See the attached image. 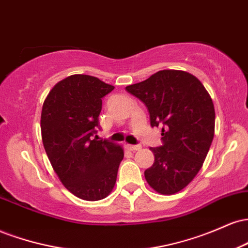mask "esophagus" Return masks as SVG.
Here are the masks:
<instances>
[{"mask_svg":"<svg viewBox=\"0 0 248 248\" xmlns=\"http://www.w3.org/2000/svg\"><path fill=\"white\" fill-rule=\"evenodd\" d=\"M127 148L132 152H136V150H140L141 146H134V144H127Z\"/></svg>","mask_w":248,"mask_h":248,"instance_id":"obj_1","label":"esophagus"}]
</instances>
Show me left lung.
Segmentation results:
<instances>
[{
	"instance_id": "8db88e82",
	"label": "left lung",
	"mask_w": 248,
	"mask_h": 248,
	"mask_svg": "<svg viewBox=\"0 0 248 248\" xmlns=\"http://www.w3.org/2000/svg\"><path fill=\"white\" fill-rule=\"evenodd\" d=\"M126 90L146 105L152 127L162 126L163 146L150 148L155 161L144 171L161 195L183 190L203 167L215 135V107L191 73L162 70Z\"/></svg>"
}]
</instances>
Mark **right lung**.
Here are the masks:
<instances>
[{"mask_svg": "<svg viewBox=\"0 0 248 248\" xmlns=\"http://www.w3.org/2000/svg\"><path fill=\"white\" fill-rule=\"evenodd\" d=\"M114 86L72 75L57 82L42 108V141L62 186L84 201L106 198L115 186L124 147L93 139L105 95Z\"/></svg>", "mask_w": 248, "mask_h": 248, "instance_id": "1", "label": "right lung"}]
</instances>
